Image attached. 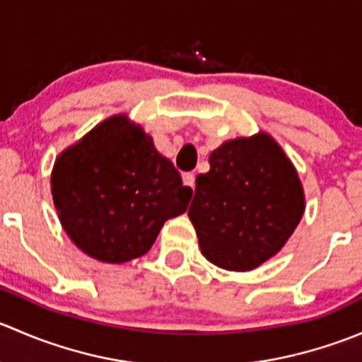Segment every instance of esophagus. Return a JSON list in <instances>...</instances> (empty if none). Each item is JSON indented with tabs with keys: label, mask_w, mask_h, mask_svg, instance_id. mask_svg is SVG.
Wrapping results in <instances>:
<instances>
[{
	"label": "esophagus",
	"mask_w": 362,
	"mask_h": 362,
	"mask_svg": "<svg viewBox=\"0 0 362 362\" xmlns=\"http://www.w3.org/2000/svg\"><path fill=\"white\" fill-rule=\"evenodd\" d=\"M182 180H184V185L194 189V175L192 173H184L182 175Z\"/></svg>",
	"instance_id": "esophagus-1"
}]
</instances>
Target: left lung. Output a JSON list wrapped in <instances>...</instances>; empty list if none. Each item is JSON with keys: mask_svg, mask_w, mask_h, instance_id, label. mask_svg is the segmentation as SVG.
<instances>
[{"mask_svg": "<svg viewBox=\"0 0 362 362\" xmlns=\"http://www.w3.org/2000/svg\"><path fill=\"white\" fill-rule=\"evenodd\" d=\"M196 177L189 218L215 266L250 272L276 254L305 211L298 171L268 133L224 141Z\"/></svg>", "mask_w": 362, "mask_h": 362, "instance_id": "8db88e82", "label": "left lung"}]
</instances>
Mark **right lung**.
Segmentation results:
<instances>
[{
	"mask_svg": "<svg viewBox=\"0 0 362 362\" xmlns=\"http://www.w3.org/2000/svg\"><path fill=\"white\" fill-rule=\"evenodd\" d=\"M52 198L66 235L103 262L147 254L164 222L184 214L192 189L127 115L98 124L56 159Z\"/></svg>",
	"mask_w": 362,
	"mask_h": 362,
	"instance_id": "right-lung-1",
	"label": "right lung"
}]
</instances>
